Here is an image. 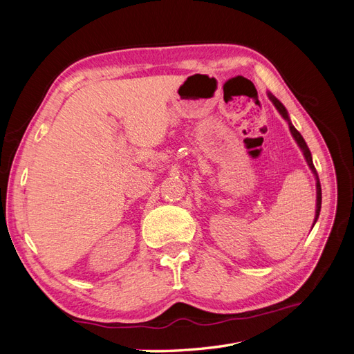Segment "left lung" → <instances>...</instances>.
I'll use <instances>...</instances> for the list:
<instances>
[{
  "label": "left lung",
  "instance_id": "left-lung-1",
  "mask_svg": "<svg viewBox=\"0 0 354 354\" xmlns=\"http://www.w3.org/2000/svg\"><path fill=\"white\" fill-rule=\"evenodd\" d=\"M267 95H269V99H270V100H272V103L274 104V108L277 109V112H279V113L282 115L283 120L288 122V125H289V131H291L292 137L295 138L297 145H298V146H299V149H301V151H303V155H304V158H306V160H307V165L310 167V169H312V173H313V174H315V177H316V194H317V195H316V216H315V221H313V226H315V223H316V221H317V218H319L320 205H322V189H320V181H319L317 171H316V168H315V165H313L312 153H310V149H308L307 143L304 142L303 136L297 131V128L292 125L291 120H289V116H288V112H286V109H285V106H283L279 100H277L272 93H269Z\"/></svg>",
  "mask_w": 354,
  "mask_h": 354
}]
</instances>
